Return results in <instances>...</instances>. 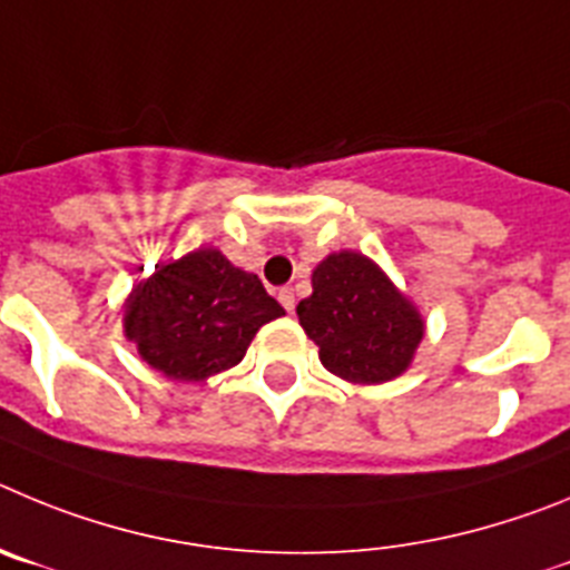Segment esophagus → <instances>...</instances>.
Masks as SVG:
<instances>
[{
	"label": "esophagus",
	"instance_id": "obj_1",
	"mask_svg": "<svg viewBox=\"0 0 570 570\" xmlns=\"http://www.w3.org/2000/svg\"><path fill=\"white\" fill-rule=\"evenodd\" d=\"M278 301H281V306H284L286 312L295 309V292H292L289 286H284V289H278Z\"/></svg>",
	"mask_w": 570,
	"mask_h": 570
}]
</instances>
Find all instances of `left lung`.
<instances>
[{"instance_id":"left-lung-1","label":"left lung","mask_w":570,"mask_h":570,"mask_svg":"<svg viewBox=\"0 0 570 570\" xmlns=\"http://www.w3.org/2000/svg\"><path fill=\"white\" fill-rule=\"evenodd\" d=\"M297 321L332 374L357 386L389 383L406 372L425 335L417 306L381 266L355 249L330 253L312 273V295Z\"/></svg>"}]
</instances>
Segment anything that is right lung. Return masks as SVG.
I'll list each match as a JSON object with an SVG mask.
<instances>
[{
    "instance_id": "1",
    "label": "right lung",
    "mask_w": 570,
    "mask_h": 570,
    "mask_svg": "<svg viewBox=\"0 0 570 570\" xmlns=\"http://www.w3.org/2000/svg\"><path fill=\"white\" fill-rule=\"evenodd\" d=\"M125 337L164 377L202 383L238 366L264 323L286 315L258 275L215 247L156 266L121 306Z\"/></svg>"
}]
</instances>
